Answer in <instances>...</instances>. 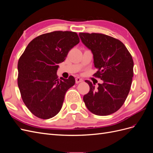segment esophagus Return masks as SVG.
<instances>
[{
    "label": "esophagus",
    "mask_w": 153,
    "mask_h": 153,
    "mask_svg": "<svg viewBox=\"0 0 153 153\" xmlns=\"http://www.w3.org/2000/svg\"><path fill=\"white\" fill-rule=\"evenodd\" d=\"M83 81H84V80H83L82 78H79V77L76 78V79H75V82L76 83V84H78V83L82 82H83Z\"/></svg>",
    "instance_id": "1"
}]
</instances>
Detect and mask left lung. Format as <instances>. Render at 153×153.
I'll return each mask as SVG.
<instances>
[{
  "label": "left lung",
  "instance_id": "8db88e82",
  "mask_svg": "<svg viewBox=\"0 0 153 153\" xmlns=\"http://www.w3.org/2000/svg\"><path fill=\"white\" fill-rule=\"evenodd\" d=\"M82 42L93 54L95 77L103 81L97 89L89 80V92L84 96L90 112L108 115L117 111L126 100L133 76V61L125 45L117 39L99 33L80 32Z\"/></svg>",
  "mask_w": 153,
  "mask_h": 153
}]
</instances>
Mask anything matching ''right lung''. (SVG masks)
I'll return each mask as SVG.
<instances>
[{
    "instance_id": "1",
    "label": "right lung",
    "mask_w": 153,
    "mask_h": 153,
    "mask_svg": "<svg viewBox=\"0 0 153 153\" xmlns=\"http://www.w3.org/2000/svg\"><path fill=\"white\" fill-rule=\"evenodd\" d=\"M80 42L76 32L53 31L41 34L27 45L18 62V85L23 101L35 116L48 119L61 110L64 96L75 79L58 78V64Z\"/></svg>"
}]
</instances>
